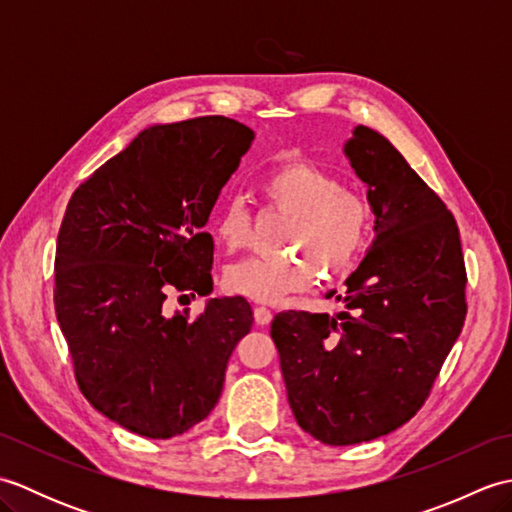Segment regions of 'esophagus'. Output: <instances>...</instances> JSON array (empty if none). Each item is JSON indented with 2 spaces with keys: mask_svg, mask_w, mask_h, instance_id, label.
I'll return each instance as SVG.
<instances>
[{
  "mask_svg": "<svg viewBox=\"0 0 512 512\" xmlns=\"http://www.w3.org/2000/svg\"><path fill=\"white\" fill-rule=\"evenodd\" d=\"M253 312H255V323L257 325H268L270 321H273V312H270L266 306H257Z\"/></svg>",
  "mask_w": 512,
  "mask_h": 512,
  "instance_id": "1",
  "label": "esophagus"
}]
</instances>
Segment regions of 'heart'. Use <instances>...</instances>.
I'll return each instance as SVG.
<instances>
[{
	"label": "heart",
	"instance_id": "obj_1",
	"mask_svg": "<svg viewBox=\"0 0 512 512\" xmlns=\"http://www.w3.org/2000/svg\"><path fill=\"white\" fill-rule=\"evenodd\" d=\"M257 191L273 209L290 215L284 233L286 255L250 257L226 268V288L246 299L275 303L310 288L319 273L343 277L356 266L372 237V206L354 189L341 187L334 173L306 160L268 169ZM213 233L228 253L250 244L253 217L239 198H228L213 217Z\"/></svg>",
	"mask_w": 512,
	"mask_h": 512
}]
</instances>
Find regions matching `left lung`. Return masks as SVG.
Here are the masks:
<instances>
[{"instance_id":"obj_1","label":"left lung","mask_w":512,"mask_h":512,"mask_svg":"<svg viewBox=\"0 0 512 512\" xmlns=\"http://www.w3.org/2000/svg\"><path fill=\"white\" fill-rule=\"evenodd\" d=\"M345 156L376 217L345 295H325L347 310H288L270 325L290 409L330 447L387 436L416 416L466 317L460 231L447 204L374 129L358 125Z\"/></svg>"}]
</instances>
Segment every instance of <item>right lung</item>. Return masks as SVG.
Returning a JSON list of instances; mask_svg holds the SVG:
<instances>
[{
  "instance_id": "obj_1",
  "label": "right lung",
  "mask_w": 512,
  "mask_h": 512,
  "mask_svg": "<svg viewBox=\"0 0 512 512\" xmlns=\"http://www.w3.org/2000/svg\"><path fill=\"white\" fill-rule=\"evenodd\" d=\"M226 116L156 125L72 193L54 257V310L81 394L105 418L151 440L202 422L226 363L250 332L244 297L204 312L167 310L178 292L213 290V237L202 228L253 143Z\"/></svg>"
}]
</instances>
